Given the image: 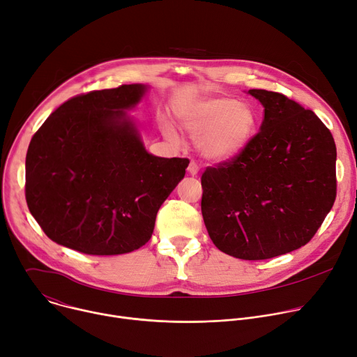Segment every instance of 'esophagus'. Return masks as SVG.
<instances>
[{
    "instance_id": "1",
    "label": "esophagus",
    "mask_w": 357,
    "mask_h": 357,
    "mask_svg": "<svg viewBox=\"0 0 357 357\" xmlns=\"http://www.w3.org/2000/svg\"><path fill=\"white\" fill-rule=\"evenodd\" d=\"M188 173L191 174V176H197L199 174V172H200V167H199V164L196 162V161H193L191 160L190 161V164H188Z\"/></svg>"
}]
</instances>
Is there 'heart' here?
Segmentation results:
<instances>
[{
    "mask_svg": "<svg viewBox=\"0 0 357 357\" xmlns=\"http://www.w3.org/2000/svg\"><path fill=\"white\" fill-rule=\"evenodd\" d=\"M184 128L199 139V150L213 161H227L249 146L257 130V114L248 102L211 97L185 109ZM169 135L176 139L170 130Z\"/></svg>",
    "mask_w": 357,
    "mask_h": 357,
    "instance_id": "heart-1",
    "label": "heart"
}]
</instances>
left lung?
<instances>
[{
	"mask_svg": "<svg viewBox=\"0 0 357 357\" xmlns=\"http://www.w3.org/2000/svg\"><path fill=\"white\" fill-rule=\"evenodd\" d=\"M264 107L260 131L243 153L207 167L202 213L214 245L264 260L312 240L336 199V144L312 112L286 96L249 90Z\"/></svg>",
	"mask_w": 357,
	"mask_h": 357,
	"instance_id": "8db88e82",
	"label": "left lung"
}]
</instances>
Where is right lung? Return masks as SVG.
<instances>
[{
	"label": "right lung",
	"instance_id": "1",
	"mask_svg": "<svg viewBox=\"0 0 357 357\" xmlns=\"http://www.w3.org/2000/svg\"><path fill=\"white\" fill-rule=\"evenodd\" d=\"M146 91L144 84H128L75 96L33 135L25 200L52 241L84 255L113 256L151 238L157 211L190 161L144 149L126 112Z\"/></svg>",
	"mask_w": 357,
	"mask_h": 357
}]
</instances>
